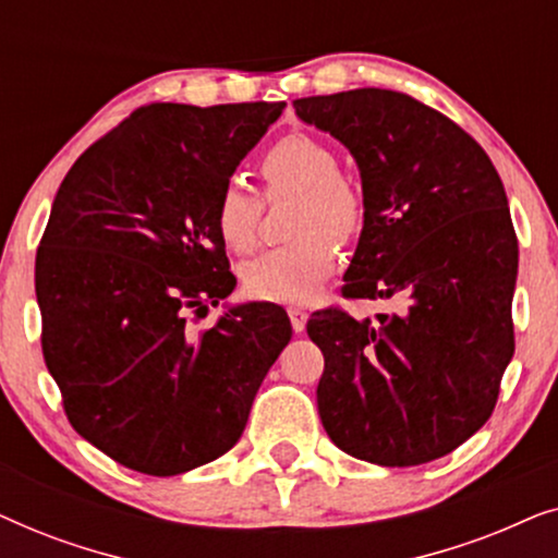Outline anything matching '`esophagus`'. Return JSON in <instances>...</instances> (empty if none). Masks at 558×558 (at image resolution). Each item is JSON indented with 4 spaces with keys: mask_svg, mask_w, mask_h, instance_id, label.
I'll use <instances>...</instances> for the list:
<instances>
[{
    "mask_svg": "<svg viewBox=\"0 0 558 558\" xmlns=\"http://www.w3.org/2000/svg\"><path fill=\"white\" fill-rule=\"evenodd\" d=\"M289 319H292V330L294 332H304V325H307V312L302 307H289Z\"/></svg>",
    "mask_w": 558,
    "mask_h": 558,
    "instance_id": "1",
    "label": "esophagus"
}]
</instances>
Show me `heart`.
I'll return each mask as SVG.
<instances>
[{"instance_id": "1", "label": "heart", "mask_w": 558, "mask_h": 558, "mask_svg": "<svg viewBox=\"0 0 558 558\" xmlns=\"http://www.w3.org/2000/svg\"><path fill=\"white\" fill-rule=\"evenodd\" d=\"M262 174L271 197L300 195L292 233L300 241L271 248L243 266V289L262 302L307 304L323 292L338 269L340 241L353 239L363 226V201L340 178L338 155L310 134H287L262 159ZM262 197L233 178L220 190L216 228L235 254H248L258 239Z\"/></svg>"}]
</instances>
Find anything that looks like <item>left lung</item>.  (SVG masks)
<instances>
[{
	"instance_id": "obj_1",
	"label": "left lung",
	"mask_w": 558,
	"mask_h": 558,
	"mask_svg": "<svg viewBox=\"0 0 558 558\" xmlns=\"http://www.w3.org/2000/svg\"><path fill=\"white\" fill-rule=\"evenodd\" d=\"M294 111L361 170L363 231L342 294L403 300L378 323L335 307L307 323L325 355L327 437L380 468L439 460L490 418L515 350L506 190L464 129L399 90L296 98Z\"/></svg>"
}]
</instances>
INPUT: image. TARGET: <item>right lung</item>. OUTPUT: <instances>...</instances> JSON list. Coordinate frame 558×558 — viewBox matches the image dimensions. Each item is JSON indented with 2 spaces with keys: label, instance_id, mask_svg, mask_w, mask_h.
Segmentation results:
<instances>
[{
  "label": "right lung",
  "instance_id": "add662e5",
  "mask_svg": "<svg viewBox=\"0 0 558 558\" xmlns=\"http://www.w3.org/2000/svg\"><path fill=\"white\" fill-rule=\"evenodd\" d=\"M284 106H142L52 201L35 258L45 365L73 429L129 470L170 477L226 454L292 340L269 302L185 325L233 292L216 203Z\"/></svg>",
  "mask_w": 558,
  "mask_h": 558
}]
</instances>
